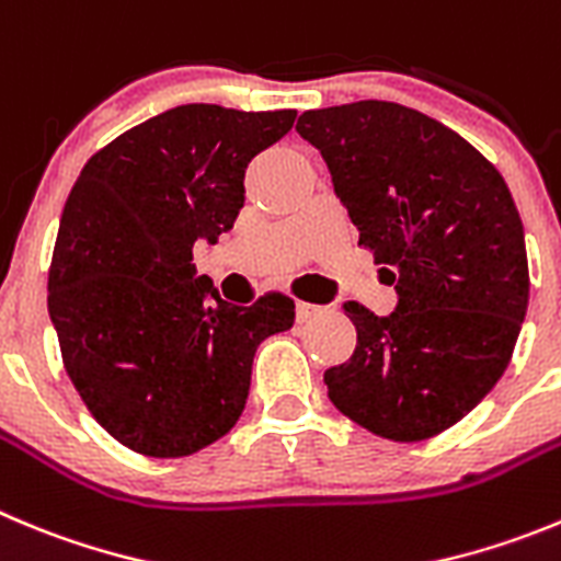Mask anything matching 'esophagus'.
<instances>
[{
	"mask_svg": "<svg viewBox=\"0 0 561 561\" xmlns=\"http://www.w3.org/2000/svg\"><path fill=\"white\" fill-rule=\"evenodd\" d=\"M322 314V306L314 302H297V322H311Z\"/></svg>",
	"mask_w": 561,
	"mask_h": 561,
	"instance_id": "esophagus-1",
	"label": "esophagus"
}]
</instances>
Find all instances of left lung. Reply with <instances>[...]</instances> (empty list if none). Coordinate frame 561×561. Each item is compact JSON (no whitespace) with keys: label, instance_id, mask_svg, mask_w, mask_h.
Returning a JSON list of instances; mask_svg holds the SVG:
<instances>
[{"label":"left lung","instance_id":"obj_1","mask_svg":"<svg viewBox=\"0 0 561 561\" xmlns=\"http://www.w3.org/2000/svg\"><path fill=\"white\" fill-rule=\"evenodd\" d=\"M297 133L398 291L387 317L342 306L356 351L325 369L328 398L383 439H428L484 400L515 351L528 308L515 199L459 133L398 102L306 111Z\"/></svg>","mask_w":561,"mask_h":561}]
</instances>
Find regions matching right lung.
Wrapping results in <instances>:
<instances>
[{
  "instance_id": "add662e5",
  "label": "right lung",
  "mask_w": 561,
  "mask_h": 561,
  "mask_svg": "<svg viewBox=\"0 0 561 561\" xmlns=\"http://www.w3.org/2000/svg\"><path fill=\"white\" fill-rule=\"evenodd\" d=\"M297 111L178 105L89 158L66 199L49 270L64 367L122 445L180 459L241 417L259 344L289 331L295 300H222L192 264L244 205V169Z\"/></svg>"
}]
</instances>
